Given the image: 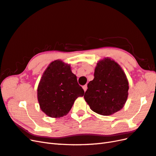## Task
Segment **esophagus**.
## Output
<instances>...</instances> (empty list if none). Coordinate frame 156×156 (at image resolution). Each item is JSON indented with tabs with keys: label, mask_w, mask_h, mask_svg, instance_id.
Listing matches in <instances>:
<instances>
[{
	"label": "esophagus",
	"mask_w": 156,
	"mask_h": 156,
	"mask_svg": "<svg viewBox=\"0 0 156 156\" xmlns=\"http://www.w3.org/2000/svg\"><path fill=\"white\" fill-rule=\"evenodd\" d=\"M83 90H84V91H86V90H87V85H84V86H83Z\"/></svg>",
	"instance_id": "34e87169"
}]
</instances>
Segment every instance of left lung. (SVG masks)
<instances>
[{
    "mask_svg": "<svg viewBox=\"0 0 156 156\" xmlns=\"http://www.w3.org/2000/svg\"><path fill=\"white\" fill-rule=\"evenodd\" d=\"M128 90L129 82L121 66L105 58L97 64L94 78L87 83L83 98L93 111L108 116L122 108Z\"/></svg>",
    "mask_w": 156,
    "mask_h": 156,
    "instance_id": "obj_1",
    "label": "left lung"
}]
</instances>
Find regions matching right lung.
I'll use <instances>...</instances> for the list:
<instances>
[{"mask_svg": "<svg viewBox=\"0 0 156 156\" xmlns=\"http://www.w3.org/2000/svg\"><path fill=\"white\" fill-rule=\"evenodd\" d=\"M84 91L69 65L61 61L52 62L44 72L37 87L40 108L50 117L66 115Z\"/></svg>", "mask_w": 156, "mask_h": 156, "instance_id": "obj_1", "label": "right lung"}]
</instances>
